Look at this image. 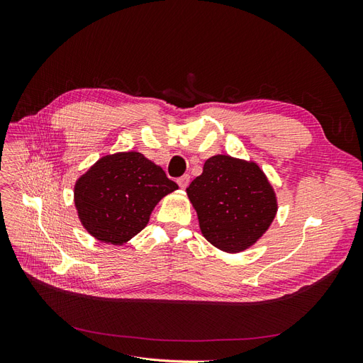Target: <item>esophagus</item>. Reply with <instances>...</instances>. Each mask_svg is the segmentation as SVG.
Masks as SVG:
<instances>
[{
	"mask_svg": "<svg viewBox=\"0 0 363 363\" xmlns=\"http://www.w3.org/2000/svg\"><path fill=\"white\" fill-rule=\"evenodd\" d=\"M189 180H191L189 175H188V174H184V175H182L180 179H177V183H179V186H180L182 189H184V188H188Z\"/></svg>",
	"mask_w": 363,
	"mask_h": 363,
	"instance_id": "1",
	"label": "esophagus"
}]
</instances>
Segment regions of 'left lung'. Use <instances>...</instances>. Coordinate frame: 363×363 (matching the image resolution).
Segmentation results:
<instances>
[{
	"label": "left lung",
	"mask_w": 363,
	"mask_h": 363,
	"mask_svg": "<svg viewBox=\"0 0 363 363\" xmlns=\"http://www.w3.org/2000/svg\"><path fill=\"white\" fill-rule=\"evenodd\" d=\"M203 236L225 252H240L265 235L277 215V196L252 160L216 155L186 189Z\"/></svg>",
	"instance_id": "8db88e82"
}]
</instances>
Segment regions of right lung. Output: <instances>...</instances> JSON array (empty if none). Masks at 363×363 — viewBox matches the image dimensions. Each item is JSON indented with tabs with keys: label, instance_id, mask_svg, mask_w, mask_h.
Here are the masks:
<instances>
[{
	"label": "right lung",
	"instance_id": "1",
	"mask_svg": "<svg viewBox=\"0 0 363 363\" xmlns=\"http://www.w3.org/2000/svg\"><path fill=\"white\" fill-rule=\"evenodd\" d=\"M179 186L138 151L98 159L74 184V204L86 232L124 245L144 230L157 203Z\"/></svg>",
	"mask_w": 363,
	"mask_h": 363
}]
</instances>
